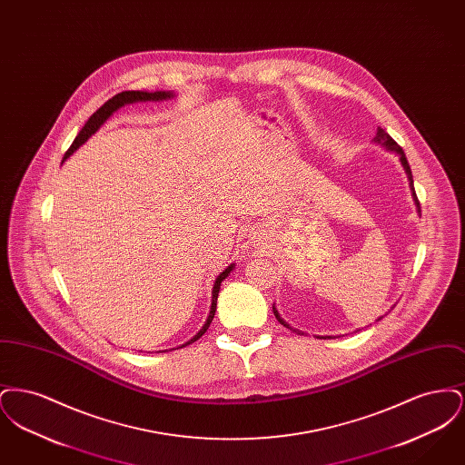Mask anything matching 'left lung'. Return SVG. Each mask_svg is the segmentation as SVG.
<instances>
[{"instance_id":"obj_1","label":"left lung","mask_w":465,"mask_h":465,"mask_svg":"<svg viewBox=\"0 0 465 465\" xmlns=\"http://www.w3.org/2000/svg\"><path fill=\"white\" fill-rule=\"evenodd\" d=\"M373 143L378 144V146H381V148H385L387 152H392V153H396L399 156V162H401V165H402V169H404V173H406V176H408V181H410V190H411V197H413V202H415V205H417V213L420 214V203H419V199H417V193H415V186H413V176H411V169H410V163H408V160H406V155H404V152H402V148L399 146L398 143L389 135V134L385 133L381 127H378L376 129V135L373 137ZM273 315L277 317V321L282 324V326H286L288 330H292V331L298 332V334H305L303 331H298V330H294V328H291L288 322L281 317V313H279V310L275 309V303H273ZM383 317V315H381ZM381 317H378L376 321H381ZM315 338H334V336H315Z\"/></svg>"}]
</instances>
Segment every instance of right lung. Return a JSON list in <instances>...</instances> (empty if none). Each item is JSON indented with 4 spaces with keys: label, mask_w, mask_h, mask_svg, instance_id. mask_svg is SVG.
Listing matches in <instances>:
<instances>
[{
    "label": "right lung",
    "mask_w": 465,
    "mask_h": 465,
    "mask_svg": "<svg viewBox=\"0 0 465 465\" xmlns=\"http://www.w3.org/2000/svg\"><path fill=\"white\" fill-rule=\"evenodd\" d=\"M174 97H176V92H173V90H155V92H148V90H127V92L116 94L114 97H111L110 101H106L99 110L95 111V113L90 116L89 120H87V124L84 125V129L76 135V139L73 141V144H71V148L67 150V153L64 155L63 162H66L67 158L73 155L82 144H85L90 137L97 133L116 111L122 110L124 106L135 104V103H148V101H171V99H174ZM233 268H235V263L226 266L222 273L216 277V282H214V288H213L211 310H209V315H207L203 326L200 328L199 332H197L195 336H192L188 341H184V343L179 345L177 349H183V347H186V345L197 341L200 336L209 330V326H211V322H213V319H214V313H216L218 294H220V289H222V282L233 272ZM171 351H174V349H171Z\"/></svg>",
    "instance_id": "add662e5"
}]
</instances>
